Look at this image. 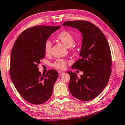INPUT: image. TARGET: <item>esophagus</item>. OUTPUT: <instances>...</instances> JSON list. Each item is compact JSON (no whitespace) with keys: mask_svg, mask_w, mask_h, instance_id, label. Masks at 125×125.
Wrapping results in <instances>:
<instances>
[{"mask_svg":"<svg viewBox=\"0 0 125 125\" xmlns=\"http://www.w3.org/2000/svg\"><path fill=\"white\" fill-rule=\"evenodd\" d=\"M58 73H59V76L62 75V74L64 73V72H62V71H59L58 72Z\"/></svg>","mask_w":125,"mask_h":125,"instance_id":"1","label":"esophagus"}]
</instances>
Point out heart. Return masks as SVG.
<instances>
[{
  "label": "heart",
  "mask_w": 125,
  "mask_h": 125,
  "mask_svg": "<svg viewBox=\"0 0 125 125\" xmlns=\"http://www.w3.org/2000/svg\"><path fill=\"white\" fill-rule=\"evenodd\" d=\"M57 37L67 47H70L71 50L73 49V47H72V45H73L74 42H75V38L71 33L67 31H64L60 32L58 35ZM52 43L51 41L49 40L46 41L44 43V49L45 54L48 55L50 53L52 50ZM67 62V61L65 59H56L52 65V67L57 69L64 70L66 68Z\"/></svg>",
  "instance_id": "b5f03b06"
}]
</instances>
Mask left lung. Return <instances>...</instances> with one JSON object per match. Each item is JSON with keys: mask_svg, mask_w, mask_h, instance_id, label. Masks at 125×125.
<instances>
[{"mask_svg": "<svg viewBox=\"0 0 125 125\" xmlns=\"http://www.w3.org/2000/svg\"><path fill=\"white\" fill-rule=\"evenodd\" d=\"M63 26L77 28L82 34V44L80 59L72 69L83 72L80 78L73 72L70 76L69 88L74 97L82 101L94 99L108 84L111 73V54L109 43L99 28L88 21H68Z\"/></svg>", "mask_w": 125, "mask_h": 125, "instance_id": "obj_1", "label": "left lung"}]
</instances>
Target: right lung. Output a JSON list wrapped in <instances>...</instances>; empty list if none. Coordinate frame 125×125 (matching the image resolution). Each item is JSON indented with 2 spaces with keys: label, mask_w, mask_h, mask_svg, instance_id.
Instances as JSON below:
<instances>
[{
  "label": "right lung",
  "mask_w": 125,
  "mask_h": 125,
  "mask_svg": "<svg viewBox=\"0 0 125 125\" xmlns=\"http://www.w3.org/2000/svg\"><path fill=\"white\" fill-rule=\"evenodd\" d=\"M60 27L39 25L28 28L19 35L12 47L11 80L21 97L31 104H43L52 96L58 71L52 69L42 75L38 67L45 56V41Z\"/></svg>",
  "instance_id": "right-lung-1"
}]
</instances>
